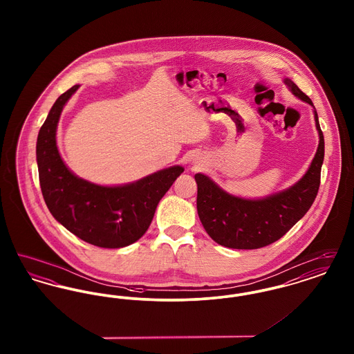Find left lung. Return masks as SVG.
<instances>
[{
	"instance_id": "1",
	"label": "left lung",
	"mask_w": 354,
	"mask_h": 354,
	"mask_svg": "<svg viewBox=\"0 0 354 354\" xmlns=\"http://www.w3.org/2000/svg\"><path fill=\"white\" fill-rule=\"evenodd\" d=\"M292 93L313 106L310 98L286 80ZM320 135L317 152L303 178L283 192L261 201H247L228 195L209 178L196 174L198 214L204 230L220 245L234 250H257L277 241L303 218L315 202L320 187L324 162V135L315 110Z\"/></svg>"
}]
</instances>
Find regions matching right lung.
Here are the masks:
<instances>
[{"label":"right lung","mask_w":354,"mask_h":354,"mask_svg":"<svg viewBox=\"0 0 354 354\" xmlns=\"http://www.w3.org/2000/svg\"><path fill=\"white\" fill-rule=\"evenodd\" d=\"M78 84L53 104L37 139L39 185L51 215L71 234L102 248H122L145 235L159 201L183 167L155 172L135 183L102 187L77 178L62 162L55 142L57 123Z\"/></svg>","instance_id":"add662e5"}]
</instances>
